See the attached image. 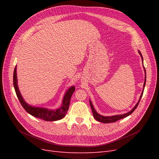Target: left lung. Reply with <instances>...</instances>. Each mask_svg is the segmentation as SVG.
Segmentation results:
<instances>
[{
  "instance_id": "left-lung-1",
  "label": "left lung",
  "mask_w": 159,
  "mask_h": 159,
  "mask_svg": "<svg viewBox=\"0 0 159 159\" xmlns=\"http://www.w3.org/2000/svg\"><path fill=\"white\" fill-rule=\"evenodd\" d=\"M139 54H140V56H141V58H142V61L143 62V56H142V54L141 52L139 50ZM144 70H145V82H144V85H143V87L145 88V84H146V70H145V67H144ZM144 88H143V90L142 91V93L140 96V98H139V102H137V103L135 105V106H134L132 110L130 111L129 112L127 113H125V114H123V115H113V116H109V117H105V116H103V115H99V113H98V112L96 111L95 110L93 105H92V103L91 102V101H89V103H90V106H91V110H92V112H93V117L97 120V121H99V122H102V123H113V122H115L118 121V120L119 119H123L125 117H126L127 116H129V115H131L134 110L136 109V108L137 107L139 103V102H140V100L142 98L143 96V91H144Z\"/></svg>"
}]
</instances>
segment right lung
<instances>
[{"label": "right lung", "instance_id": "obj_1", "mask_svg": "<svg viewBox=\"0 0 159 159\" xmlns=\"http://www.w3.org/2000/svg\"><path fill=\"white\" fill-rule=\"evenodd\" d=\"M13 84L14 88L15 89L17 97L20 101V102L22 105L23 108L25 109L26 111L30 114L32 116L36 118H39L42 120L47 121H54L60 120L62 118H64L67 113V111L69 109L70 102L72 94L74 93L75 91V87L72 86L68 91H66L64 97L63 98V101L61 106L58 108L54 110L49 109L44 107H33L31 105H28L25 99H23L22 95L20 94V91L18 89V86L17 84V75H16V66L15 67L14 70L13 74Z\"/></svg>", "mask_w": 159, "mask_h": 159}]
</instances>
